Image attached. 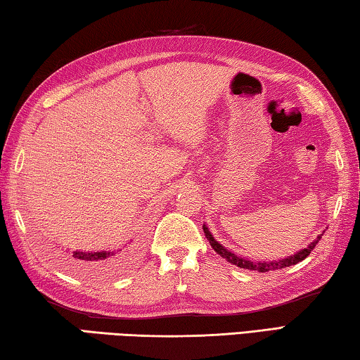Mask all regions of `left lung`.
<instances>
[{
    "instance_id": "1",
    "label": "left lung",
    "mask_w": 360,
    "mask_h": 360,
    "mask_svg": "<svg viewBox=\"0 0 360 360\" xmlns=\"http://www.w3.org/2000/svg\"><path fill=\"white\" fill-rule=\"evenodd\" d=\"M203 231H205V236L208 238L211 248L214 249V251L221 255L222 259H225L227 262H230V264H233L236 266L240 268H246V270H254V271H260V273H265V271H271V270H279V268H285V266H290V265H295L298 264V262H302L308 257L309 254H311L313 249L316 248V245H318L322 233L316 238L311 245L307 246L304 249H302V251H298L297 254L294 255H289V257L285 259H279V260H271V262H254V260H248L245 257H240V255H235L231 251H229V249H225L221 243L214 240V236L211 235V231L208 230V227L206 225H203Z\"/></svg>"
}]
</instances>
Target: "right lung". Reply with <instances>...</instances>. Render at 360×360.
Segmentation results:
<instances>
[{"mask_svg": "<svg viewBox=\"0 0 360 360\" xmlns=\"http://www.w3.org/2000/svg\"><path fill=\"white\" fill-rule=\"evenodd\" d=\"M125 248V246H124ZM62 264L70 268L77 275L87 278H106L124 268L130 254L127 249H117V251H100V252H81L75 251L71 254L53 252Z\"/></svg>", "mask_w": 360, "mask_h": 360, "instance_id": "1", "label": "right lung"}]
</instances>
